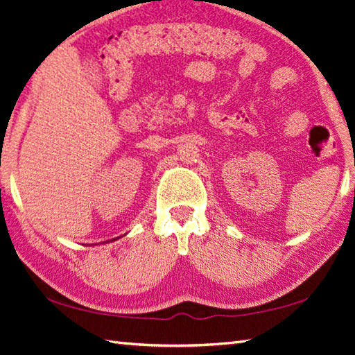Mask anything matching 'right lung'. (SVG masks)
I'll return each instance as SVG.
<instances>
[{
    "label": "right lung",
    "instance_id": "right-lung-1",
    "mask_svg": "<svg viewBox=\"0 0 355 355\" xmlns=\"http://www.w3.org/2000/svg\"><path fill=\"white\" fill-rule=\"evenodd\" d=\"M106 243H107V241H106Z\"/></svg>",
    "mask_w": 355,
    "mask_h": 355
}]
</instances>
